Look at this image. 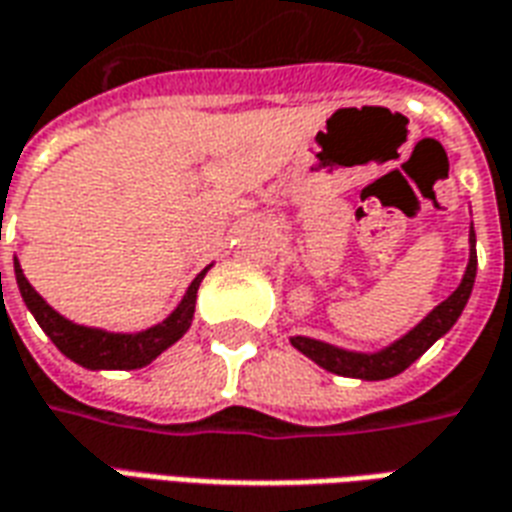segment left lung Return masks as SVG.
I'll return each instance as SVG.
<instances>
[{
    "label": "left lung",
    "instance_id": "1",
    "mask_svg": "<svg viewBox=\"0 0 512 512\" xmlns=\"http://www.w3.org/2000/svg\"><path fill=\"white\" fill-rule=\"evenodd\" d=\"M469 266H466V274H463L461 285L452 290V296L441 301L439 307L422 318V321L411 329L408 334H403L400 340H395L392 345H386L376 354H356V351H345V348H337V345L321 343V340H312V337H290L293 348H299L301 354L310 356L315 365H321L323 370L329 373H337V376L345 378H365V381H384V378H392L397 373H403L408 365H414L419 356L428 351L430 345L436 343L439 337L450 332L455 321L461 318L466 301L472 296L474 277H477V249H474V227L469 230Z\"/></svg>",
    "mask_w": 512,
    "mask_h": 512
}]
</instances>
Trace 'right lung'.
<instances>
[{"instance_id":"1","label":"right lung","mask_w":512,"mask_h":512,"mask_svg":"<svg viewBox=\"0 0 512 512\" xmlns=\"http://www.w3.org/2000/svg\"><path fill=\"white\" fill-rule=\"evenodd\" d=\"M208 268H202L200 274L194 277V282L186 290V296L180 299V304L169 318L136 334H115L104 332V329H90V326H79V323L62 318L60 312L51 310L38 290L29 285V279L24 277L18 260L16 282L18 290H21V299L29 307V312L35 315L40 329L49 334L51 343L57 345L68 359H73L76 365L87 367V370H136V367L150 365L158 354H164L169 345L178 343L180 337L189 332L191 318H194L197 288H200Z\"/></svg>"}]
</instances>
